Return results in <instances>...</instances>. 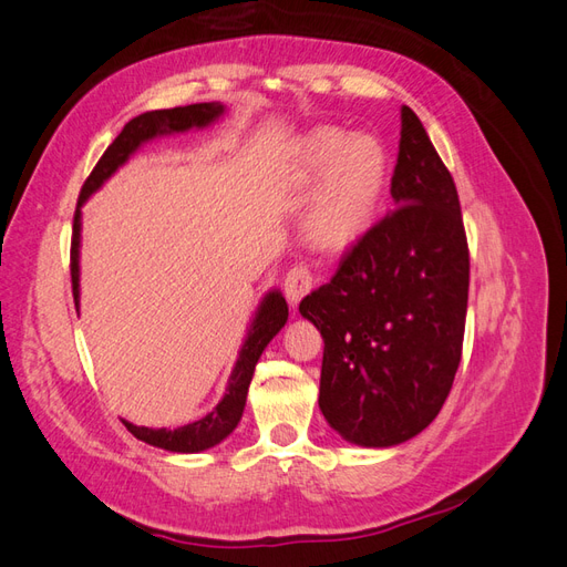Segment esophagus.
Masks as SVG:
<instances>
[{"instance_id":"1","label":"esophagus","mask_w":567,"mask_h":567,"mask_svg":"<svg viewBox=\"0 0 567 567\" xmlns=\"http://www.w3.org/2000/svg\"><path fill=\"white\" fill-rule=\"evenodd\" d=\"M312 286H315L312 271L307 269V267H302V265H298L293 269H288L286 279H284V293H286L288 302L296 307L307 293H310Z\"/></svg>"}]
</instances>
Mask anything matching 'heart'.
I'll return each mask as SVG.
<instances>
[{
	"label": "heart",
	"mask_w": 567,
	"mask_h": 567,
	"mask_svg": "<svg viewBox=\"0 0 567 567\" xmlns=\"http://www.w3.org/2000/svg\"><path fill=\"white\" fill-rule=\"evenodd\" d=\"M388 177V151L373 134L319 125L298 136L293 182L312 184L300 215L307 241L323 250L354 246L373 227Z\"/></svg>",
	"instance_id": "obj_1"
}]
</instances>
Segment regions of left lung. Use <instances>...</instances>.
<instances>
[{
    "label": "left lung",
    "mask_w": 567,
    "mask_h": 567,
    "mask_svg": "<svg viewBox=\"0 0 567 567\" xmlns=\"http://www.w3.org/2000/svg\"><path fill=\"white\" fill-rule=\"evenodd\" d=\"M400 134L398 208L300 302L323 338L321 414L362 447H392L433 423L466 329L471 262L454 179L409 106Z\"/></svg>",
    "instance_id": "left-lung-1"
}]
</instances>
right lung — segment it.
I'll list each match as a JSON object with an SVG mask.
<instances>
[{
    "instance_id": "right-lung-1",
    "label": "right lung",
    "mask_w": 567,
    "mask_h": 567,
    "mask_svg": "<svg viewBox=\"0 0 567 567\" xmlns=\"http://www.w3.org/2000/svg\"><path fill=\"white\" fill-rule=\"evenodd\" d=\"M221 113H225V106L221 104H192V106H177V109H165V111H148V113L132 117L130 123L123 127V132L115 136V142L106 148L104 156L99 158L87 182L82 184V192L78 198V210L73 217L71 279H73L75 307L80 305V208H82V203L87 200L96 192V188L104 184L144 142L153 140V136H161V134L186 132L192 127H208ZM286 319H288V305L279 290H271V293L265 296L260 307H257L248 338L244 342L241 352H238L236 367L229 375V385H227L225 398H221V402L210 411L208 416H203L200 421H194V423H186L182 427H175V431H167V427H144V425H134V423L123 421L127 425V431L136 440L153 444V447L167 450V452L194 454V452L215 447V444L225 440L238 425V421H241L244 406H246V394H248V385L252 381V371H255L257 359H260V354L269 346V340L284 329Z\"/></svg>"
}]
</instances>
